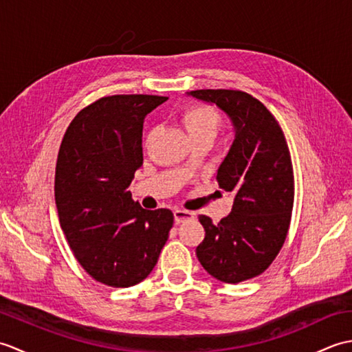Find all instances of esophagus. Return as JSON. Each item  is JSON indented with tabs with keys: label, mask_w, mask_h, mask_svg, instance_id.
Segmentation results:
<instances>
[{
	"label": "esophagus",
	"mask_w": 352,
	"mask_h": 352,
	"mask_svg": "<svg viewBox=\"0 0 352 352\" xmlns=\"http://www.w3.org/2000/svg\"><path fill=\"white\" fill-rule=\"evenodd\" d=\"M195 218V213H192L189 210H182V208H177L174 210V219L177 223H182L184 221H189Z\"/></svg>",
	"instance_id": "esophagus-1"
}]
</instances>
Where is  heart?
Segmentation results:
<instances>
[{"label": "heart", "mask_w": 352, "mask_h": 352, "mask_svg": "<svg viewBox=\"0 0 352 352\" xmlns=\"http://www.w3.org/2000/svg\"><path fill=\"white\" fill-rule=\"evenodd\" d=\"M182 121L192 140L199 138L214 139L222 125V116L218 110L204 104H189L182 110ZM153 133L148 136L151 139Z\"/></svg>", "instance_id": "heart-1"}]
</instances>
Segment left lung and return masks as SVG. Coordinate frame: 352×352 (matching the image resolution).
I'll return each mask as SVG.
<instances>
[{
    "mask_svg": "<svg viewBox=\"0 0 352 352\" xmlns=\"http://www.w3.org/2000/svg\"><path fill=\"white\" fill-rule=\"evenodd\" d=\"M189 95L216 104L234 125L216 177L222 190L234 193L233 208L218 223L199 216L206 237L197 256L216 280L236 284L263 274L286 241L295 197L290 151L278 121L252 95L231 89Z\"/></svg>",
    "mask_w": 352,
    "mask_h": 352,
    "instance_id": "obj_1",
    "label": "left lung"
}]
</instances>
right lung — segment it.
<instances>
[{
	"label": "right lung",
	"instance_id": "1",
	"mask_svg": "<svg viewBox=\"0 0 352 352\" xmlns=\"http://www.w3.org/2000/svg\"><path fill=\"white\" fill-rule=\"evenodd\" d=\"M157 95L104 96L80 110L56 164L58 221L78 263L94 280L130 287L153 271L174 214L145 210L129 186L142 163L145 116L166 101Z\"/></svg>",
	"mask_w": 352,
	"mask_h": 352
}]
</instances>
